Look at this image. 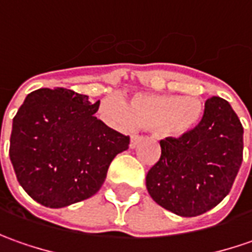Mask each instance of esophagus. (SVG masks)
<instances>
[{"label":"esophagus","instance_id":"34e87169","mask_svg":"<svg viewBox=\"0 0 252 252\" xmlns=\"http://www.w3.org/2000/svg\"><path fill=\"white\" fill-rule=\"evenodd\" d=\"M141 141V136L139 134H131L130 136V147L131 149H134L139 143Z\"/></svg>","mask_w":252,"mask_h":252}]
</instances>
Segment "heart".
Instances as JSON below:
<instances>
[{"mask_svg":"<svg viewBox=\"0 0 252 252\" xmlns=\"http://www.w3.org/2000/svg\"><path fill=\"white\" fill-rule=\"evenodd\" d=\"M106 116L125 126L154 129L165 139H179L192 130L203 115L202 102L192 95L134 94L125 105L119 99H105Z\"/></svg>","mask_w":252,"mask_h":252,"instance_id":"b5f03b06","label":"heart"}]
</instances>
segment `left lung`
<instances>
[{
    "label": "left lung",
    "mask_w": 252,
    "mask_h": 252,
    "mask_svg": "<svg viewBox=\"0 0 252 252\" xmlns=\"http://www.w3.org/2000/svg\"><path fill=\"white\" fill-rule=\"evenodd\" d=\"M243 125L226 99L212 96L188 134L160 140L146 187L160 206L182 216L206 213L227 196L243 162Z\"/></svg>",
    "instance_id": "obj_1"
}]
</instances>
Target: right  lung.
I'll use <instances>...</instances> for the list:
<instances>
[{
    "instance_id": "right-lung-1",
    "label": "right lung",
    "mask_w": 252,
    "mask_h": 252,
    "mask_svg": "<svg viewBox=\"0 0 252 252\" xmlns=\"http://www.w3.org/2000/svg\"><path fill=\"white\" fill-rule=\"evenodd\" d=\"M99 101L65 88L31 92L15 115L9 158L25 192L64 208L101 189L112 160L130 139L94 116Z\"/></svg>"
}]
</instances>
